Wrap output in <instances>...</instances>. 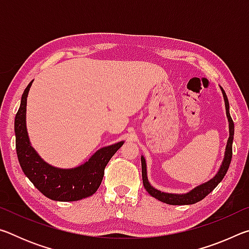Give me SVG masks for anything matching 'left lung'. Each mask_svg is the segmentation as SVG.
<instances>
[{"instance_id":"1","label":"left lung","mask_w":249,"mask_h":249,"mask_svg":"<svg viewBox=\"0 0 249 249\" xmlns=\"http://www.w3.org/2000/svg\"><path fill=\"white\" fill-rule=\"evenodd\" d=\"M222 91L223 98H224V103H225V109H226V117L227 121H229V140L226 142L225 147V153H224V158H223V161L221 163L220 168L214 177H212L210 180L205 181V182L201 183L196 187L192 188L191 190L187 191L185 193H170V192H163L160 191L158 189L154 188L148 180V176H147V162L144 156H141L142 160V183H144V187L146 191L149 193L151 196H154L155 199L163 202V203L171 204V205H189V204H195L196 202L203 200L204 197L209 195V193L212 192L214 189L217 187V184L221 182L226 175L227 170H229L231 160V146H233V138H234V123L233 120L230 115V104L229 100H227L226 93L223 90V88L220 87Z\"/></svg>"}]
</instances>
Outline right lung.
<instances>
[{"label":"right lung","mask_w":249,"mask_h":249,"mask_svg":"<svg viewBox=\"0 0 249 249\" xmlns=\"http://www.w3.org/2000/svg\"><path fill=\"white\" fill-rule=\"evenodd\" d=\"M33 82L34 80L24 91L14 122L16 153L25 176L45 196L53 201H78L94 195L102 182L105 166L125 141L102 147L86 161L72 168L50 165L32 146L27 132V96Z\"/></svg>","instance_id":"1"}]
</instances>
